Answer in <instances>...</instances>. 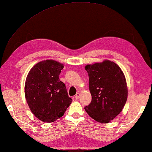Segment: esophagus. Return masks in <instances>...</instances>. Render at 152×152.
<instances>
[{
	"label": "esophagus",
	"instance_id": "esophagus-1",
	"mask_svg": "<svg viewBox=\"0 0 152 152\" xmlns=\"http://www.w3.org/2000/svg\"><path fill=\"white\" fill-rule=\"evenodd\" d=\"M79 96H80V94H79V93H77V94H76V95L75 96V99H79Z\"/></svg>",
	"mask_w": 152,
	"mask_h": 152
}]
</instances>
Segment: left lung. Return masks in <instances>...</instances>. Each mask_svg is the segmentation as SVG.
Segmentation results:
<instances>
[{
	"instance_id": "8db88e82",
	"label": "left lung",
	"mask_w": 152,
	"mask_h": 152,
	"mask_svg": "<svg viewBox=\"0 0 152 152\" xmlns=\"http://www.w3.org/2000/svg\"><path fill=\"white\" fill-rule=\"evenodd\" d=\"M92 102L85 107L88 114L102 124L110 122L122 110L127 98L124 74L116 63L104 60L87 65Z\"/></svg>"
}]
</instances>
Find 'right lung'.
Wrapping results in <instances>:
<instances>
[{"label": "right lung", "instance_id": "obj_1", "mask_svg": "<svg viewBox=\"0 0 152 152\" xmlns=\"http://www.w3.org/2000/svg\"><path fill=\"white\" fill-rule=\"evenodd\" d=\"M63 67L55 60H43L33 66L26 77V102L34 115L43 122H53L62 117L72 102L65 84L59 79Z\"/></svg>", "mask_w": 152, "mask_h": 152}]
</instances>
